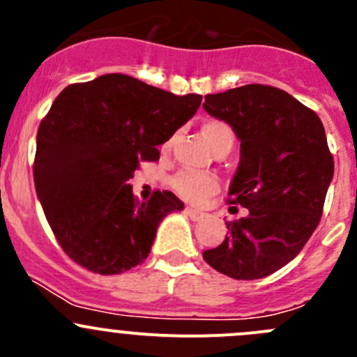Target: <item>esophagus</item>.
<instances>
[{
  "label": "esophagus",
  "instance_id": "obj_1",
  "mask_svg": "<svg viewBox=\"0 0 357 357\" xmlns=\"http://www.w3.org/2000/svg\"><path fill=\"white\" fill-rule=\"evenodd\" d=\"M185 212H186V214H188V218L192 219V221H202V219L205 218L204 212L197 211V208H192V207H186Z\"/></svg>",
  "mask_w": 357,
  "mask_h": 357
}]
</instances>
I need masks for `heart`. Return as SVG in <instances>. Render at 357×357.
Masks as SVG:
<instances>
[{"label":"heart","instance_id":"obj_1","mask_svg":"<svg viewBox=\"0 0 357 357\" xmlns=\"http://www.w3.org/2000/svg\"><path fill=\"white\" fill-rule=\"evenodd\" d=\"M202 132H204L205 139L211 145L214 152L221 149H233L235 145L236 135L233 131L231 126L225 121L219 119H211L202 126ZM174 143V136L165 139L160 145L162 152H169ZM171 186L181 199L192 202V204H202L207 200L208 197L214 195L218 192L219 185L215 181L214 176L205 174V172H195V171H179L178 174L172 176Z\"/></svg>","mask_w":357,"mask_h":357}]
</instances>
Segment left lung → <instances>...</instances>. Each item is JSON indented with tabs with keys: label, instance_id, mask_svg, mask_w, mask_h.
Masks as SVG:
<instances>
[{
	"label": "left lung",
	"instance_id": "obj_1",
	"mask_svg": "<svg viewBox=\"0 0 357 357\" xmlns=\"http://www.w3.org/2000/svg\"><path fill=\"white\" fill-rule=\"evenodd\" d=\"M204 109L238 136L228 200L248 208L226 222L229 235L204 259L229 278H264L297 257L318 228L333 178L325 128L314 110L264 84L207 95Z\"/></svg>",
	"mask_w": 357,
	"mask_h": 357
}]
</instances>
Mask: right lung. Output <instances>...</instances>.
Listing matches in <instances>:
<instances>
[{
	"label": "right lung",
	"mask_w": 357,
	"mask_h": 357,
	"mask_svg": "<svg viewBox=\"0 0 357 357\" xmlns=\"http://www.w3.org/2000/svg\"><path fill=\"white\" fill-rule=\"evenodd\" d=\"M200 95L176 96L124 74L70 84L36 138L34 185L68 257L88 271L119 275L142 264L162 219L185 204L171 192L142 202L129 179L157 146L199 110Z\"/></svg>",
	"instance_id": "obj_1"
}]
</instances>
